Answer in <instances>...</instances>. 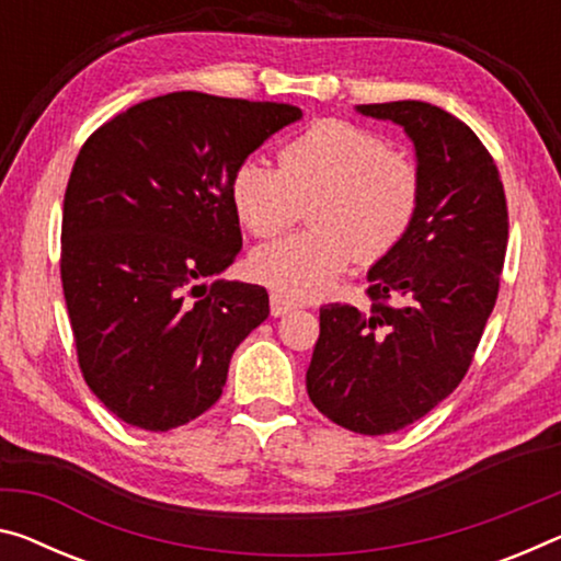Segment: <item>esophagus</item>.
Segmentation results:
<instances>
[{
  "mask_svg": "<svg viewBox=\"0 0 561 561\" xmlns=\"http://www.w3.org/2000/svg\"><path fill=\"white\" fill-rule=\"evenodd\" d=\"M293 308H298V304H293L288 296H283V293H271V313L273 316H286Z\"/></svg>",
  "mask_w": 561,
  "mask_h": 561,
  "instance_id": "obj_1",
  "label": "esophagus"
}]
</instances>
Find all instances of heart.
<instances>
[{"instance_id":"obj_1","label":"heart","mask_w":561,"mask_h":561,"mask_svg":"<svg viewBox=\"0 0 561 561\" xmlns=\"http://www.w3.org/2000/svg\"><path fill=\"white\" fill-rule=\"evenodd\" d=\"M278 162H240L230 201L257 238L278 236L310 203L313 228L251 255L255 278L283 296H321L356 257L374 263L389 255L413 226L421 203L416 162L366 127L323 119L283 145Z\"/></svg>"}]
</instances>
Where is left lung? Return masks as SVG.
Returning a JSON list of instances; mask_svg holds the SVG:
<instances>
[{
  "mask_svg": "<svg viewBox=\"0 0 561 561\" xmlns=\"http://www.w3.org/2000/svg\"><path fill=\"white\" fill-rule=\"evenodd\" d=\"M356 112L403 127L421 203L407 238L370 265L374 306L321 308L306 389L333 424L381 436L426 416L469 370L496 304L510 215L494 160L461 119L419 100Z\"/></svg>",
  "mask_w": 561,
  "mask_h": 561,
  "instance_id": "left-lung-1",
  "label": "left lung"
}]
</instances>
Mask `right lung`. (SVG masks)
<instances>
[{
  "label": "right lung",
  "mask_w": 561,
  "mask_h": 561,
  "mask_svg": "<svg viewBox=\"0 0 561 561\" xmlns=\"http://www.w3.org/2000/svg\"><path fill=\"white\" fill-rule=\"evenodd\" d=\"M304 112L170 92L125 110L77 154L62 208V290L92 393L125 424L170 431L220 399L268 293L215 280L243 236L240 162Z\"/></svg>",
  "instance_id": "add662e5"
}]
</instances>
